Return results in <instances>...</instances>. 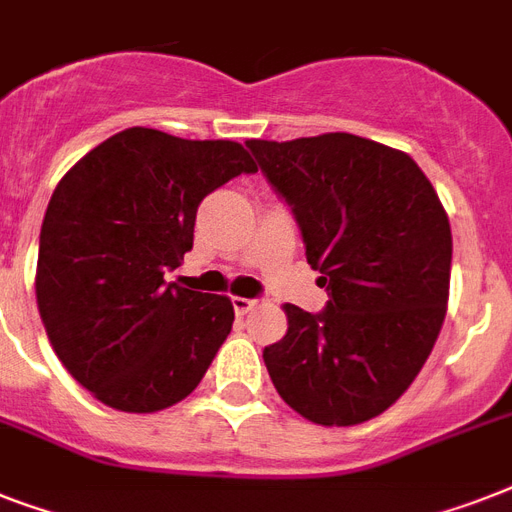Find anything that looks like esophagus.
I'll list each match as a JSON object with an SVG mask.
<instances>
[{
  "instance_id": "esophagus-1",
  "label": "esophagus",
  "mask_w": 512,
  "mask_h": 512,
  "mask_svg": "<svg viewBox=\"0 0 512 512\" xmlns=\"http://www.w3.org/2000/svg\"><path fill=\"white\" fill-rule=\"evenodd\" d=\"M255 305L257 300H249V297H233V311H236V316H247Z\"/></svg>"
}]
</instances>
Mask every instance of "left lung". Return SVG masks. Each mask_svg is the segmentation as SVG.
<instances>
[{"label":"left lung","instance_id":"obj_1","mask_svg":"<svg viewBox=\"0 0 512 512\" xmlns=\"http://www.w3.org/2000/svg\"><path fill=\"white\" fill-rule=\"evenodd\" d=\"M295 209L329 303H287L263 350L273 385L316 425L348 428L393 406L436 345L449 303L452 228L412 156L350 132L247 140Z\"/></svg>","mask_w":512,"mask_h":512}]
</instances>
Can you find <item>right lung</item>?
Returning a JSON list of instances; mask_svg holds the SVG:
<instances>
[{"mask_svg": "<svg viewBox=\"0 0 512 512\" xmlns=\"http://www.w3.org/2000/svg\"><path fill=\"white\" fill-rule=\"evenodd\" d=\"M241 172H257L241 143L130 127L60 177L39 233L36 305L60 364L100 404L170 409L231 335V297L164 273L193 247L201 199Z\"/></svg>", "mask_w": 512, "mask_h": 512, "instance_id": "1", "label": "right lung"}]
</instances>
